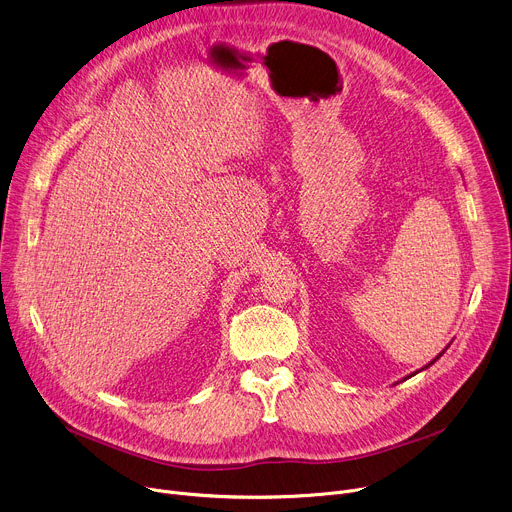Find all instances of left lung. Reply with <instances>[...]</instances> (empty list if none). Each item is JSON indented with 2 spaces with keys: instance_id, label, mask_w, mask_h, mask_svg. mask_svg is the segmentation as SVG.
<instances>
[{
  "instance_id": "left-lung-1",
  "label": "left lung",
  "mask_w": 512,
  "mask_h": 512,
  "mask_svg": "<svg viewBox=\"0 0 512 512\" xmlns=\"http://www.w3.org/2000/svg\"><path fill=\"white\" fill-rule=\"evenodd\" d=\"M449 345H451V343H449ZM449 345H447V347H449ZM447 347H445V349H443V351H441V353H439V355H437V357H435V359H433V361H429V363H427V365H425V367H421V369H418V371H423V369H427V367H431V365H433V363H435V361H437V359H439V357H441V355H443V353H445V351H447ZM418 371H414V374H418ZM414 374H410V376H406V378H404V380H408V378H412V376H414Z\"/></svg>"
}]
</instances>
